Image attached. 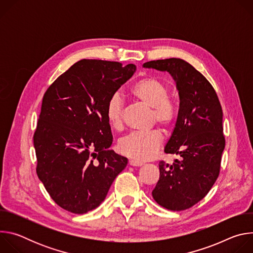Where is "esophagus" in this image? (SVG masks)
I'll list each match as a JSON object with an SVG mask.
<instances>
[{
	"label": "esophagus",
	"instance_id": "1",
	"mask_svg": "<svg viewBox=\"0 0 253 253\" xmlns=\"http://www.w3.org/2000/svg\"><path fill=\"white\" fill-rule=\"evenodd\" d=\"M129 164L131 165V166H142L143 165V162H140V161H137V160H133V159H131V160H129Z\"/></svg>",
	"mask_w": 253,
	"mask_h": 253
}]
</instances>
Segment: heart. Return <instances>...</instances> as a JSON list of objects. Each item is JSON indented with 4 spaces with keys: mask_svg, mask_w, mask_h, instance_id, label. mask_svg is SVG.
<instances>
[{
    "mask_svg": "<svg viewBox=\"0 0 253 253\" xmlns=\"http://www.w3.org/2000/svg\"><path fill=\"white\" fill-rule=\"evenodd\" d=\"M130 94L150 108L152 120L164 128L173 125L177 109L170 100L169 87L156 77H145L136 81L129 90ZM108 123L114 130H120L123 125V102L118 94H113L108 100L105 108ZM162 133L157 130L147 132H133L120 139L118 149L121 153L138 161H146L154 157L161 146Z\"/></svg>",
    "mask_w": 253,
    "mask_h": 253,
    "instance_id": "1",
    "label": "heart"
}]
</instances>
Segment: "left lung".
<instances>
[{
  "instance_id": "obj_1",
  "label": "left lung",
  "mask_w": 253,
  "mask_h": 253,
  "mask_svg": "<svg viewBox=\"0 0 253 253\" xmlns=\"http://www.w3.org/2000/svg\"><path fill=\"white\" fill-rule=\"evenodd\" d=\"M143 67L168 72L180 100L164 152L181 159L171 165L159 162L160 176L152 196L168 210H185L205 197L219 175L225 147L222 108L212 85L188 62L170 58L144 63Z\"/></svg>"
}]
</instances>
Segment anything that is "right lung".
<instances>
[{
  "mask_svg": "<svg viewBox=\"0 0 253 253\" xmlns=\"http://www.w3.org/2000/svg\"><path fill=\"white\" fill-rule=\"evenodd\" d=\"M136 71L134 64L80 60L46 91L34 134L37 174L62 208L83 214L105 199L128 159L109 149L105 108Z\"/></svg>",
  "mask_w": 253,
  "mask_h": 253,
  "instance_id": "right-lung-1",
  "label": "right lung"
}]
</instances>
